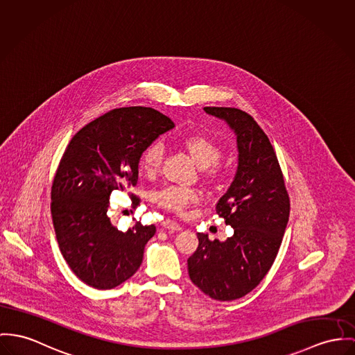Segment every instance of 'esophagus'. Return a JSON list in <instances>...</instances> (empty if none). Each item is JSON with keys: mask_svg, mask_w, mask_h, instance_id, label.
Here are the masks:
<instances>
[{"mask_svg": "<svg viewBox=\"0 0 355 355\" xmlns=\"http://www.w3.org/2000/svg\"><path fill=\"white\" fill-rule=\"evenodd\" d=\"M162 225H164L166 230H171V231H181L182 230L181 224H178L175 221H171V220H164Z\"/></svg>", "mask_w": 355, "mask_h": 355, "instance_id": "obj_1", "label": "esophagus"}]
</instances>
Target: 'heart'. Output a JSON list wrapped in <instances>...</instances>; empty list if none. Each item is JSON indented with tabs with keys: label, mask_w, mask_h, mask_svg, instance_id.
<instances>
[{
	"label": "heart",
	"mask_w": 355,
	"mask_h": 355,
	"mask_svg": "<svg viewBox=\"0 0 355 355\" xmlns=\"http://www.w3.org/2000/svg\"><path fill=\"white\" fill-rule=\"evenodd\" d=\"M182 147L188 151L191 159L201 168L207 170L211 178L218 177V159L221 158V147L218 143L205 135H189L182 139ZM164 148L161 143H151L141 153L139 159V168L144 175H155L162 164ZM200 198V193L191 188L168 185L155 191L153 200L157 205L173 214H184L185 209Z\"/></svg>",
	"instance_id": "heart-1"
}]
</instances>
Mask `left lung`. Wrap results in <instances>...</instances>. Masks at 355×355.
<instances>
[{
  "label": "left lung",
  "mask_w": 355,
  "mask_h": 355,
  "mask_svg": "<svg viewBox=\"0 0 355 355\" xmlns=\"http://www.w3.org/2000/svg\"><path fill=\"white\" fill-rule=\"evenodd\" d=\"M204 110L224 120L236 135V174L216 205L218 216L234 228V235L220 242L198 232V247L188 259V272L191 282L209 297L236 300L270 270L291 202L273 146L257 121L236 108Z\"/></svg>",
  "instance_id": "obj_1"
}]
</instances>
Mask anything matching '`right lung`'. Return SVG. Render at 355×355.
I'll return each mask as SVG.
<instances>
[{
    "instance_id": "right-lung-1",
    "label": "right lung",
    "mask_w": 355,
    "mask_h": 355,
    "mask_svg": "<svg viewBox=\"0 0 355 355\" xmlns=\"http://www.w3.org/2000/svg\"><path fill=\"white\" fill-rule=\"evenodd\" d=\"M171 128L158 110L119 108L86 124L66 147L51 188V215L59 250L86 285L112 289L140 268L157 228L137 221L125 232L117 230L108 216L110 196L137 185L141 153Z\"/></svg>"
}]
</instances>
